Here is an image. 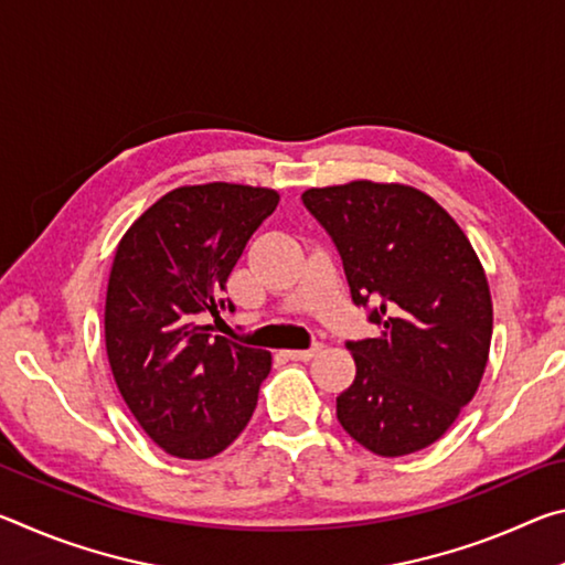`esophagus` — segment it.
I'll return each instance as SVG.
<instances>
[{
  "instance_id": "34e87169",
  "label": "esophagus",
  "mask_w": 565,
  "mask_h": 565,
  "mask_svg": "<svg viewBox=\"0 0 565 565\" xmlns=\"http://www.w3.org/2000/svg\"><path fill=\"white\" fill-rule=\"evenodd\" d=\"M321 351V343H313L311 349H299V351H284L286 353V359H291V361H309V359H313L317 356V353Z\"/></svg>"
}]
</instances>
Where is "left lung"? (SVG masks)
I'll use <instances>...</instances> for the list:
<instances>
[{"label": "left lung", "mask_w": 565, "mask_h": 565, "mask_svg": "<svg viewBox=\"0 0 565 565\" xmlns=\"http://www.w3.org/2000/svg\"><path fill=\"white\" fill-rule=\"evenodd\" d=\"M351 299L376 339L347 341L356 379L337 398L353 441L394 458L438 441L473 398L489 361L493 306L471 242L424 191L404 184L309 189Z\"/></svg>", "instance_id": "1"}]
</instances>
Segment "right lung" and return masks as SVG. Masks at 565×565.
<instances>
[{
	"label": "right lung",
	"mask_w": 565,
	"mask_h": 565,
	"mask_svg": "<svg viewBox=\"0 0 565 565\" xmlns=\"http://www.w3.org/2000/svg\"><path fill=\"white\" fill-rule=\"evenodd\" d=\"M274 189L179 186L151 204L114 254L104 337L114 381L151 441L212 458L244 431L271 353L212 337L202 313L234 309L226 279L274 214Z\"/></svg>",
	"instance_id": "1"
}]
</instances>
